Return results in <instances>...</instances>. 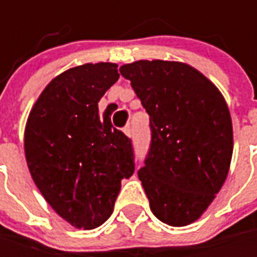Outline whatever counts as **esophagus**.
Returning a JSON list of instances; mask_svg holds the SVG:
<instances>
[{
  "label": "esophagus",
  "mask_w": 257,
  "mask_h": 257,
  "mask_svg": "<svg viewBox=\"0 0 257 257\" xmlns=\"http://www.w3.org/2000/svg\"><path fill=\"white\" fill-rule=\"evenodd\" d=\"M122 130H124V133H125L127 136H132V135H133V127H132L130 124H127Z\"/></svg>",
  "instance_id": "obj_1"
}]
</instances>
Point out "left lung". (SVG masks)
Wrapping results in <instances>:
<instances>
[{"instance_id": "left-lung-1", "label": "left lung", "mask_w": 257, "mask_h": 257, "mask_svg": "<svg viewBox=\"0 0 257 257\" xmlns=\"http://www.w3.org/2000/svg\"><path fill=\"white\" fill-rule=\"evenodd\" d=\"M119 72L150 116L151 141L138 171L153 213L170 226L201 216L227 177L233 132L221 92L186 63L139 60Z\"/></svg>"}]
</instances>
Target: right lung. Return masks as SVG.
I'll return each instance as SVG.
<instances>
[{
    "mask_svg": "<svg viewBox=\"0 0 257 257\" xmlns=\"http://www.w3.org/2000/svg\"><path fill=\"white\" fill-rule=\"evenodd\" d=\"M118 78L115 63L71 68L50 81L27 121L30 174L48 204L78 229L101 226L121 180L135 173L132 139L112 125L115 104L98 113L100 98Z\"/></svg>",
    "mask_w": 257,
    "mask_h": 257,
    "instance_id": "1",
    "label": "right lung"
}]
</instances>
